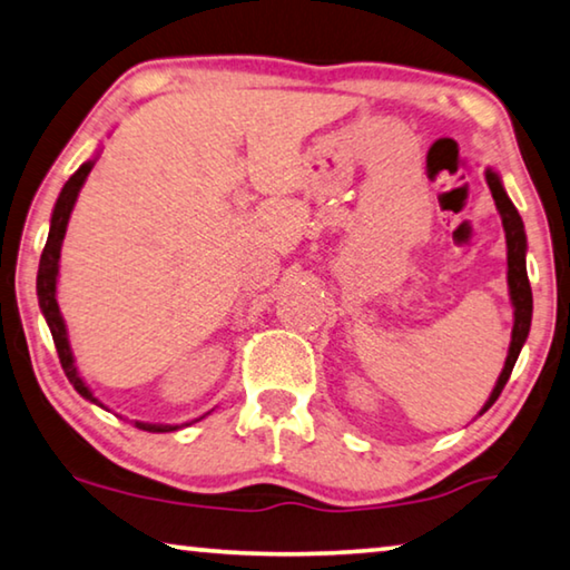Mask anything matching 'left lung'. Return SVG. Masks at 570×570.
I'll list each match as a JSON object with an SVG mask.
<instances>
[{"label": "left lung", "mask_w": 570, "mask_h": 570, "mask_svg": "<svg viewBox=\"0 0 570 570\" xmlns=\"http://www.w3.org/2000/svg\"><path fill=\"white\" fill-rule=\"evenodd\" d=\"M487 184L491 189V197L497 202L499 215H502V225L507 233V284H509V296H512V307H514V327H512V343H509V355L504 361V368L499 373V381L491 392L489 402L483 404L481 412H487L491 404L497 402L502 389L507 386L509 376H512V368L517 358H520V351L524 345V340L530 335V322H532V288H530V278H528V266H524V253H528V237H524V225L520 212L514 209L512 199L507 197L502 178H499L497 171H487Z\"/></svg>", "instance_id": "left-lung-1"}]
</instances>
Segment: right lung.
Listing matches in <instances>:
<instances>
[{"instance_id":"right-lung-1","label":"right lung","mask_w":570,"mask_h":570,"mask_svg":"<svg viewBox=\"0 0 570 570\" xmlns=\"http://www.w3.org/2000/svg\"><path fill=\"white\" fill-rule=\"evenodd\" d=\"M91 168H95V160H87V164H81L79 171H76L71 178H68V181L63 184L61 194H58L56 207H53V215H50L48 243H46V248H42L40 266H38V302H40L42 317H46L48 327H50V335H53L58 358H61V366H63V371H66L68 381H71L76 392H79L83 399H89V402H95L97 406H105L95 394H91V389H89L87 384H83V379L79 376V371H76L71 345H68L66 322H63L61 309H58V302H56L58 261H61V245H63V237H66L68 217H71V209H73V204H76V197H79L81 186H83V181H87V176H89ZM186 424H189V422H186ZM135 428L146 430V432H171V430H178V424L135 422Z\"/></svg>"}]
</instances>
